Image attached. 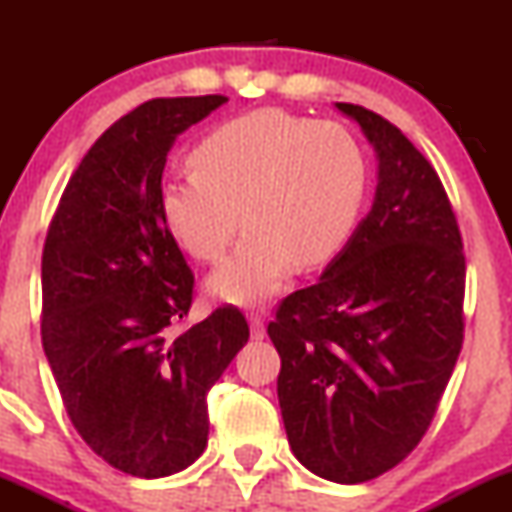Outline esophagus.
Listing matches in <instances>:
<instances>
[{
    "label": "esophagus",
    "instance_id": "obj_1",
    "mask_svg": "<svg viewBox=\"0 0 512 512\" xmlns=\"http://www.w3.org/2000/svg\"><path fill=\"white\" fill-rule=\"evenodd\" d=\"M250 334H252V339L267 337V327H264L262 315H250Z\"/></svg>",
    "mask_w": 512,
    "mask_h": 512
}]
</instances>
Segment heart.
Masks as SVG:
<instances>
[{"label":"heart","instance_id":"heart-1","mask_svg":"<svg viewBox=\"0 0 512 512\" xmlns=\"http://www.w3.org/2000/svg\"><path fill=\"white\" fill-rule=\"evenodd\" d=\"M190 166L161 182L158 214L175 245L199 262L219 260L240 221L243 240L204 281L211 298L233 305L262 303L293 264L330 262L366 195L354 134L279 108L214 127L192 149Z\"/></svg>","mask_w":512,"mask_h":512}]
</instances>
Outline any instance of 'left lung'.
<instances>
[{"mask_svg": "<svg viewBox=\"0 0 512 512\" xmlns=\"http://www.w3.org/2000/svg\"><path fill=\"white\" fill-rule=\"evenodd\" d=\"M378 158V185L320 281L284 298L267 334L279 407L305 469L361 484L424 438L462 349L464 255L438 173L373 110L334 103Z\"/></svg>", "mask_w": 512, "mask_h": 512, "instance_id": "8db88e82", "label": "left lung"}]
</instances>
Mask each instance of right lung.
Wrapping results in <instances>:
<instances>
[{
    "instance_id": "right-lung-1",
    "label": "right lung",
    "mask_w": 512,
    "mask_h": 512,
    "mask_svg": "<svg viewBox=\"0 0 512 512\" xmlns=\"http://www.w3.org/2000/svg\"><path fill=\"white\" fill-rule=\"evenodd\" d=\"M223 96L154 98L79 163L43 250V349L69 419L120 472L158 479L207 448V392L250 337L238 308L182 334L192 276L158 214L168 151Z\"/></svg>"
}]
</instances>
